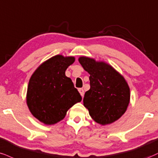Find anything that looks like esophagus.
Returning a JSON list of instances; mask_svg holds the SVG:
<instances>
[{
    "label": "esophagus",
    "mask_w": 158,
    "mask_h": 158,
    "mask_svg": "<svg viewBox=\"0 0 158 158\" xmlns=\"http://www.w3.org/2000/svg\"><path fill=\"white\" fill-rule=\"evenodd\" d=\"M78 90H79V94H80L81 96L83 97V96H84V94H85V91H84V90H83L82 88H79Z\"/></svg>",
    "instance_id": "34e87169"
}]
</instances>
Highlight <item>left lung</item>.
<instances>
[{"mask_svg":"<svg viewBox=\"0 0 158 158\" xmlns=\"http://www.w3.org/2000/svg\"><path fill=\"white\" fill-rule=\"evenodd\" d=\"M79 63L90 74V90L83 98L84 106L96 123L107 125L124 114L130 100V87L121 74L109 64L81 56Z\"/></svg>","mask_w":158,"mask_h":158,"instance_id":"obj_1","label":"left lung"}]
</instances>
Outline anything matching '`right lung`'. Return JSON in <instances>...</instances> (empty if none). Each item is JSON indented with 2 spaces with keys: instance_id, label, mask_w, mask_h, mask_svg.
I'll return each mask as SVG.
<instances>
[{
  "instance_id": "1",
  "label": "right lung",
  "mask_w": 158,
  "mask_h": 158,
  "mask_svg": "<svg viewBox=\"0 0 158 158\" xmlns=\"http://www.w3.org/2000/svg\"><path fill=\"white\" fill-rule=\"evenodd\" d=\"M74 61L73 56L56 55L43 62L30 78L26 103L32 115L45 124L62 121L68 110L81 101L72 80L65 76Z\"/></svg>"
}]
</instances>
